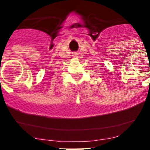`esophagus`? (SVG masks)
Wrapping results in <instances>:
<instances>
[{"mask_svg":"<svg viewBox=\"0 0 150 150\" xmlns=\"http://www.w3.org/2000/svg\"><path fill=\"white\" fill-rule=\"evenodd\" d=\"M72 56L74 57H79V54H78L77 52H74V53H72Z\"/></svg>","mask_w":150,"mask_h":150,"instance_id":"1","label":"esophagus"}]
</instances>
